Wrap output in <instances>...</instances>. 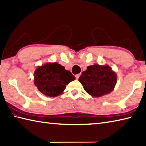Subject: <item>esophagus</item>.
I'll list each match as a JSON object with an SVG mask.
<instances>
[{"label": "esophagus", "instance_id": "34e87169", "mask_svg": "<svg viewBox=\"0 0 146 146\" xmlns=\"http://www.w3.org/2000/svg\"><path fill=\"white\" fill-rule=\"evenodd\" d=\"M79 76H80V74H77V75H75V77H76V79H78Z\"/></svg>", "mask_w": 146, "mask_h": 146}]
</instances>
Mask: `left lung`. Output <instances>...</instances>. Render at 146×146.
I'll return each mask as SVG.
<instances>
[{"instance_id": "left-lung-1", "label": "left lung", "mask_w": 146, "mask_h": 146, "mask_svg": "<svg viewBox=\"0 0 146 146\" xmlns=\"http://www.w3.org/2000/svg\"><path fill=\"white\" fill-rule=\"evenodd\" d=\"M84 89L93 97H100L114 90L117 76L110 66L94 64L89 66L78 78Z\"/></svg>"}]
</instances>
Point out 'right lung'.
I'll return each mask as SVG.
<instances>
[{"instance_id": "obj_1", "label": "right lung", "mask_w": 146, "mask_h": 146, "mask_svg": "<svg viewBox=\"0 0 146 146\" xmlns=\"http://www.w3.org/2000/svg\"><path fill=\"white\" fill-rule=\"evenodd\" d=\"M75 80L70 71L57 62L38 66L34 72V84L46 97H55L63 93L66 85Z\"/></svg>"}]
</instances>
